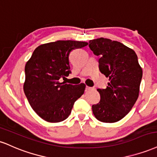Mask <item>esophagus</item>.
Returning a JSON list of instances; mask_svg holds the SVG:
<instances>
[{
    "mask_svg": "<svg viewBox=\"0 0 157 157\" xmlns=\"http://www.w3.org/2000/svg\"><path fill=\"white\" fill-rule=\"evenodd\" d=\"M94 90L93 87H90V86H86V91H90V90Z\"/></svg>",
    "mask_w": 157,
    "mask_h": 157,
    "instance_id": "esophagus-1",
    "label": "esophagus"
}]
</instances>
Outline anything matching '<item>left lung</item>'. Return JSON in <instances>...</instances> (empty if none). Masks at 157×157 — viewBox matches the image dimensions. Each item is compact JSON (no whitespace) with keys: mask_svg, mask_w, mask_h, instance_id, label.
Here are the masks:
<instances>
[{"mask_svg":"<svg viewBox=\"0 0 157 157\" xmlns=\"http://www.w3.org/2000/svg\"><path fill=\"white\" fill-rule=\"evenodd\" d=\"M89 47L100 56L99 70L109 78L106 89H98L101 100L92 106L93 112L101 122H117L137 100L143 70L136 53L121 42L101 37L90 40Z\"/></svg>","mask_w":157,"mask_h":157,"instance_id":"1","label":"left lung"}]
</instances>
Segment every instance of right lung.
I'll list each match as a JSON object with an SVG mask.
<instances>
[{
  "label": "right lung",
  "mask_w": 157,
  "mask_h": 157,
  "mask_svg": "<svg viewBox=\"0 0 157 157\" xmlns=\"http://www.w3.org/2000/svg\"><path fill=\"white\" fill-rule=\"evenodd\" d=\"M87 42L58 40L38 46L25 66L24 93L34 111L50 123L67 119L77 99L84 93L85 84L59 82L71 73L69 54Z\"/></svg>",
  "instance_id": "add662e5"
}]
</instances>
